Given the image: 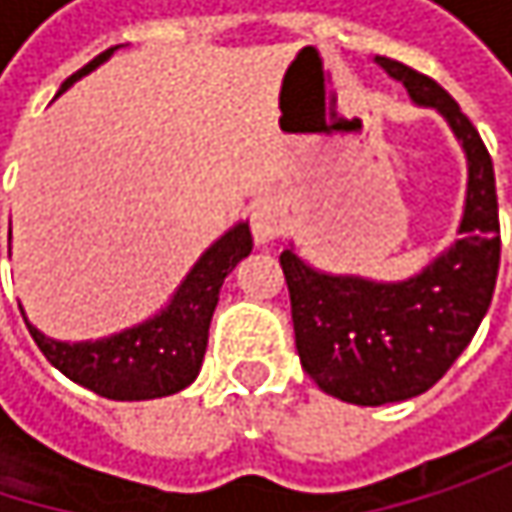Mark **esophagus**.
Wrapping results in <instances>:
<instances>
[{"label": "esophagus", "mask_w": 512, "mask_h": 512, "mask_svg": "<svg viewBox=\"0 0 512 512\" xmlns=\"http://www.w3.org/2000/svg\"><path fill=\"white\" fill-rule=\"evenodd\" d=\"M287 219H284V210L275 204V201H257L252 207V234H255L257 243H269L275 240L281 231H284Z\"/></svg>", "instance_id": "obj_1"}]
</instances>
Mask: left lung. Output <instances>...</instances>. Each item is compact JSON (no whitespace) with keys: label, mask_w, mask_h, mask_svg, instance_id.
<instances>
[{"label":"left lung","mask_w":512,"mask_h":512,"mask_svg":"<svg viewBox=\"0 0 512 512\" xmlns=\"http://www.w3.org/2000/svg\"><path fill=\"white\" fill-rule=\"evenodd\" d=\"M373 61L418 106L445 115L468 159V192L462 240L406 281L329 275L293 249L281 252L302 370L356 406L418 397L448 373L489 311L501 260L495 171L480 133L439 82L385 55Z\"/></svg>","instance_id":"left-lung-1"}]
</instances>
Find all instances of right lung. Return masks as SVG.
Returning <instances> with one entry per match:
<instances>
[{"label": "right lung", "mask_w": 512, "mask_h": 512, "mask_svg": "<svg viewBox=\"0 0 512 512\" xmlns=\"http://www.w3.org/2000/svg\"><path fill=\"white\" fill-rule=\"evenodd\" d=\"M115 50L118 47L100 52L94 61H88L70 79H64L61 91L70 88L79 76L91 73L97 64H103ZM249 252L252 231L246 222H240L198 257V263L183 278L168 308H162L142 326H133L103 341L64 344L41 335L32 323L26 326L52 367H58L67 379H73L82 388L109 400L168 397L195 382L207 353V332L219 302L222 281L243 257H249Z\"/></svg>", "instance_id": "1"}]
</instances>
